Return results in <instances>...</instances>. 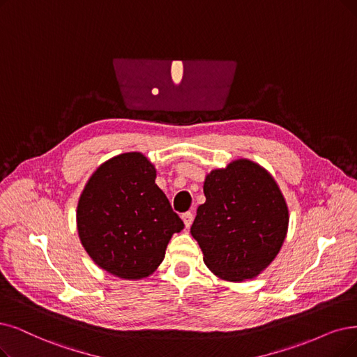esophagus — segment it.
Returning <instances> with one entry per match:
<instances>
[{
	"label": "esophagus",
	"mask_w": 357,
	"mask_h": 357,
	"mask_svg": "<svg viewBox=\"0 0 357 357\" xmlns=\"http://www.w3.org/2000/svg\"><path fill=\"white\" fill-rule=\"evenodd\" d=\"M181 218H183V221H184V225L190 227L192 222H193V213H192V212H184L183 215H181Z\"/></svg>",
	"instance_id": "esophagus-1"
}]
</instances>
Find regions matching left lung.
Returning a JSON list of instances; mask_svg holds the SVG:
<instances>
[{"label":"left lung","mask_w":357,"mask_h":357,"mask_svg":"<svg viewBox=\"0 0 357 357\" xmlns=\"http://www.w3.org/2000/svg\"><path fill=\"white\" fill-rule=\"evenodd\" d=\"M190 233L204 262L220 278L258 275L277 256L289 225V209L275 180L248 160L213 169L204 184Z\"/></svg>","instance_id":"8db88e82"}]
</instances>
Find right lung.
<instances>
[{"label":"right lung","instance_id":"add662e5","mask_svg":"<svg viewBox=\"0 0 357 357\" xmlns=\"http://www.w3.org/2000/svg\"><path fill=\"white\" fill-rule=\"evenodd\" d=\"M155 177L146 156L121 153L95 171L79 199L82 245L112 275H151L162 262L171 236L184 228Z\"/></svg>","mask_w":357,"mask_h":357}]
</instances>
